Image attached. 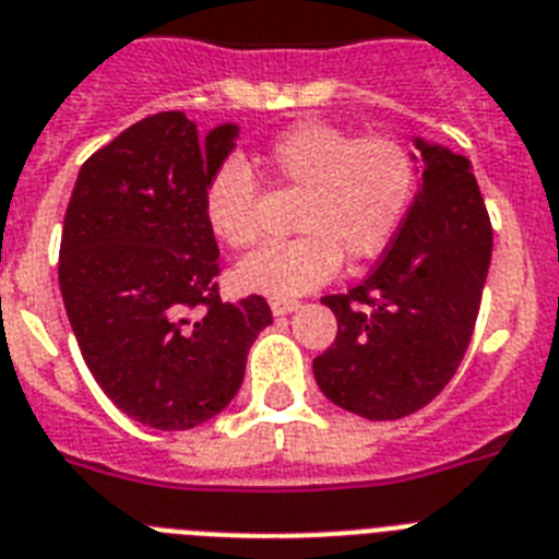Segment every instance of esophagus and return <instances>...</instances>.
Masks as SVG:
<instances>
[{
  "mask_svg": "<svg viewBox=\"0 0 559 559\" xmlns=\"http://www.w3.org/2000/svg\"><path fill=\"white\" fill-rule=\"evenodd\" d=\"M298 300H293V298H273L270 300V309H273V314L275 318H284V314H293V312H298Z\"/></svg>",
  "mask_w": 559,
  "mask_h": 559,
  "instance_id": "obj_1",
  "label": "esophagus"
}]
</instances>
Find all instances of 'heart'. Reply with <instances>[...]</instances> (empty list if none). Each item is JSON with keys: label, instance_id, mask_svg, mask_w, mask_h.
Listing matches in <instances>:
<instances>
[{"label": "heart", "instance_id": "1", "mask_svg": "<svg viewBox=\"0 0 559 559\" xmlns=\"http://www.w3.org/2000/svg\"><path fill=\"white\" fill-rule=\"evenodd\" d=\"M270 182L298 191V239L261 247L236 266L247 293L295 298L326 284L340 261L371 259L394 239L414 202L416 168L402 143L307 120L252 159ZM205 219L233 250L261 239V191L250 165L227 159L205 188Z\"/></svg>", "mask_w": 559, "mask_h": 559}]
</instances>
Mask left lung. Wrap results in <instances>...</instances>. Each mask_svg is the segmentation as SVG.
Returning <instances> with one entry per match:
<instances>
[{
	"label": "left lung",
	"instance_id": "8db88e82",
	"mask_svg": "<svg viewBox=\"0 0 559 559\" xmlns=\"http://www.w3.org/2000/svg\"><path fill=\"white\" fill-rule=\"evenodd\" d=\"M414 145V205L373 273L323 298L337 337L312 362L320 391L371 421L416 414L453 380L492 259L473 163L425 138Z\"/></svg>",
	"mask_w": 559,
	"mask_h": 559
}]
</instances>
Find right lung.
Here are the masks:
<instances>
[{
	"label": "right lung",
	"instance_id": "add662e5",
	"mask_svg": "<svg viewBox=\"0 0 559 559\" xmlns=\"http://www.w3.org/2000/svg\"><path fill=\"white\" fill-rule=\"evenodd\" d=\"M236 138V123L199 138L186 111H159L81 165L67 205L58 284L70 326L104 394L154 430L222 414L273 323L261 295L222 304L216 284L205 188Z\"/></svg>",
	"mask_w": 559,
	"mask_h": 559
}]
</instances>
